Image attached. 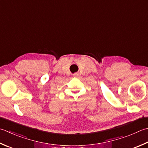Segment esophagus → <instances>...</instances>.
<instances>
[{
  "mask_svg": "<svg viewBox=\"0 0 148 148\" xmlns=\"http://www.w3.org/2000/svg\"><path fill=\"white\" fill-rule=\"evenodd\" d=\"M74 77H77V76H78V74H77V73L74 74Z\"/></svg>",
  "mask_w": 148,
  "mask_h": 148,
  "instance_id": "obj_1",
  "label": "esophagus"
}]
</instances>
